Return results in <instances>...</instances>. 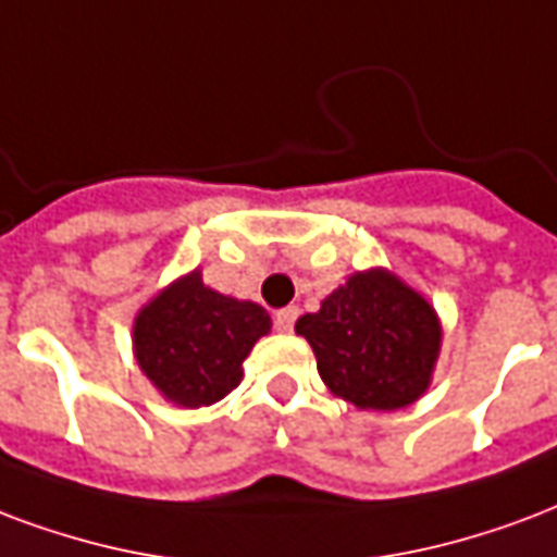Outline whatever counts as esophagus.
Listing matches in <instances>:
<instances>
[{
	"instance_id": "esophagus-1",
	"label": "esophagus",
	"mask_w": 557,
	"mask_h": 557,
	"mask_svg": "<svg viewBox=\"0 0 557 557\" xmlns=\"http://www.w3.org/2000/svg\"><path fill=\"white\" fill-rule=\"evenodd\" d=\"M295 321H298V310H295V307H286V310L274 312V327H277L280 333H292Z\"/></svg>"
}]
</instances>
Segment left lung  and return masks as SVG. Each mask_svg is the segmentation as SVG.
I'll list each match as a JSON object with an SVG mask.
<instances>
[{
	"label": "left lung",
	"instance_id": "1",
	"mask_svg": "<svg viewBox=\"0 0 557 557\" xmlns=\"http://www.w3.org/2000/svg\"><path fill=\"white\" fill-rule=\"evenodd\" d=\"M321 381L360 410H398L425 393L440 354L434 307L389 271L354 274L300 315Z\"/></svg>",
	"mask_w": 557,
	"mask_h": 557
}]
</instances>
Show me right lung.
<instances>
[{
  "mask_svg": "<svg viewBox=\"0 0 557 557\" xmlns=\"http://www.w3.org/2000/svg\"><path fill=\"white\" fill-rule=\"evenodd\" d=\"M268 331L259 304L218 295L191 271L138 312L135 357L164 398L206 407L236 389L242 362Z\"/></svg>",
  "mask_w": 557,
  "mask_h": 557,
  "instance_id": "1",
  "label": "right lung"
}]
</instances>
